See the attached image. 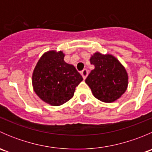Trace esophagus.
Returning <instances> with one entry per match:
<instances>
[{
  "label": "esophagus",
  "mask_w": 152,
  "mask_h": 152,
  "mask_svg": "<svg viewBox=\"0 0 152 152\" xmlns=\"http://www.w3.org/2000/svg\"><path fill=\"white\" fill-rule=\"evenodd\" d=\"M81 75L82 76L83 79H85L87 75H88V71H87V70H86V69H84L83 70H82V71H81Z\"/></svg>",
  "instance_id": "1"
}]
</instances>
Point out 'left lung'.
<instances>
[{
	"mask_svg": "<svg viewBox=\"0 0 152 152\" xmlns=\"http://www.w3.org/2000/svg\"><path fill=\"white\" fill-rule=\"evenodd\" d=\"M95 66L85 79L93 96L106 103L118 99L126 90L128 75L125 67L111 54L96 52L90 58Z\"/></svg>",
	"mask_w": 152,
	"mask_h": 152,
	"instance_id": "8db88e82",
	"label": "left lung"
}]
</instances>
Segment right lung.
Returning a JSON list of instances; mask_svg holds the SVG:
<instances>
[{"label": "right lung", "instance_id": "add662e5", "mask_svg": "<svg viewBox=\"0 0 152 152\" xmlns=\"http://www.w3.org/2000/svg\"><path fill=\"white\" fill-rule=\"evenodd\" d=\"M62 51L50 50L37 63L32 75L36 94L45 103L59 106L70 100L76 87L83 80L73 65L64 61Z\"/></svg>", "mask_w": 152, "mask_h": 152}]
</instances>
